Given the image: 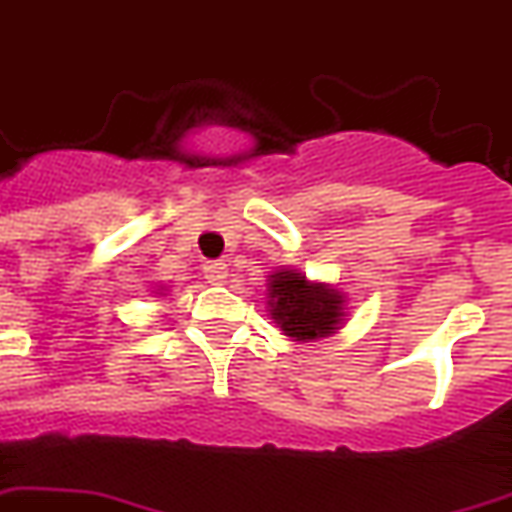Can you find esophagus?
<instances>
[{
	"label": "esophagus",
	"mask_w": 512,
	"mask_h": 512,
	"mask_svg": "<svg viewBox=\"0 0 512 512\" xmlns=\"http://www.w3.org/2000/svg\"><path fill=\"white\" fill-rule=\"evenodd\" d=\"M205 278L210 284H223L228 278V265L223 260H213L205 265Z\"/></svg>",
	"instance_id": "1"
}]
</instances>
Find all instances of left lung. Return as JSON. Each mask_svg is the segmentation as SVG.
<instances>
[{"instance_id":"8db88e82","label":"left lung","mask_w":512,"mask_h":512,"mask_svg":"<svg viewBox=\"0 0 512 512\" xmlns=\"http://www.w3.org/2000/svg\"><path fill=\"white\" fill-rule=\"evenodd\" d=\"M268 313L292 342L334 336L347 321V297L336 286L310 278L297 268H278L268 276Z\"/></svg>"}]
</instances>
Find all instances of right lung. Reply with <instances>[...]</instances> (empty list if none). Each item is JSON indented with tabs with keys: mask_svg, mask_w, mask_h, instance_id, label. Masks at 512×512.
Returning <instances> with one entry per match:
<instances>
[{
	"mask_svg": "<svg viewBox=\"0 0 512 512\" xmlns=\"http://www.w3.org/2000/svg\"><path fill=\"white\" fill-rule=\"evenodd\" d=\"M165 292H168V289H165V286H160V289H157L155 294H160V297H162V294H165Z\"/></svg>",
	"mask_w": 512,
	"mask_h": 512,
	"instance_id": "right-lung-1",
	"label": "right lung"
}]
</instances>
